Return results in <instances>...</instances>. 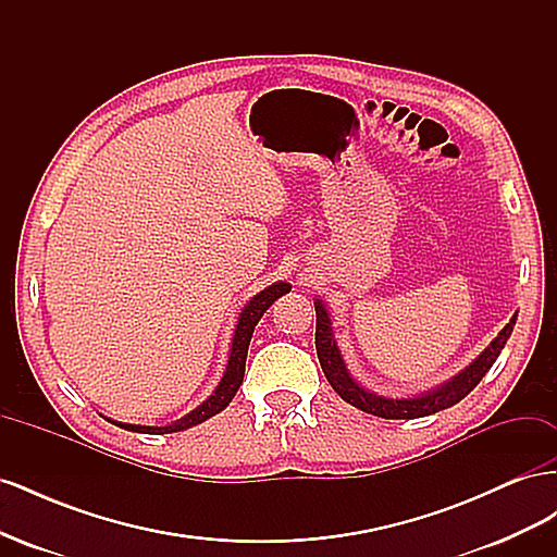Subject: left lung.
<instances>
[{
    "label": "left lung",
    "instance_id": "obj_1",
    "mask_svg": "<svg viewBox=\"0 0 557 557\" xmlns=\"http://www.w3.org/2000/svg\"><path fill=\"white\" fill-rule=\"evenodd\" d=\"M313 305H315L318 360H320V367H323L325 379L334 387V393L364 413H372L379 418H393V420L423 418V416L436 413L442 409H448V407H453V404H458L462 397H467L479 385V381L487 374V369L495 364V360L499 358V352H502L504 344H507V339L513 332V325H516V315H513L507 323V327H504L495 336L491 346H487L474 362H471L467 369H462V372L455 379H450L448 383L436 387V391H430V393L418 395V397H409V399H391V397H381V395L364 391V387L348 374L346 362L339 352V346H336V342H334L330 313L320 299H315Z\"/></svg>",
    "mask_w": 557,
    "mask_h": 557
}]
</instances>
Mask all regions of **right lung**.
<instances>
[{
  "label": "right lung",
  "mask_w": 557,
  "mask_h": 557,
  "mask_svg": "<svg viewBox=\"0 0 557 557\" xmlns=\"http://www.w3.org/2000/svg\"><path fill=\"white\" fill-rule=\"evenodd\" d=\"M293 285L290 283H274L269 285L267 290H262L260 295L252 297L248 305L242 309L239 313V320H237V330H234V336H232V348H230V360H227V367H225V374L221 379V383H218V387L213 391V395L201 401L199 407L195 411H190L188 416H183L181 420H176V423L172 425H164V428H150V425H129V423H117V420H111L113 425L123 428V430H129V432H144V434H170V432H181V430H188L193 425H199L205 423L207 418L221 413L227 404L232 401V397L237 395L239 385L244 381V372H246V356H248V344H250V336H252V330H256L258 320L264 315V311L274 305V301L290 293Z\"/></svg>",
  "instance_id": "right-lung-1"
}]
</instances>
